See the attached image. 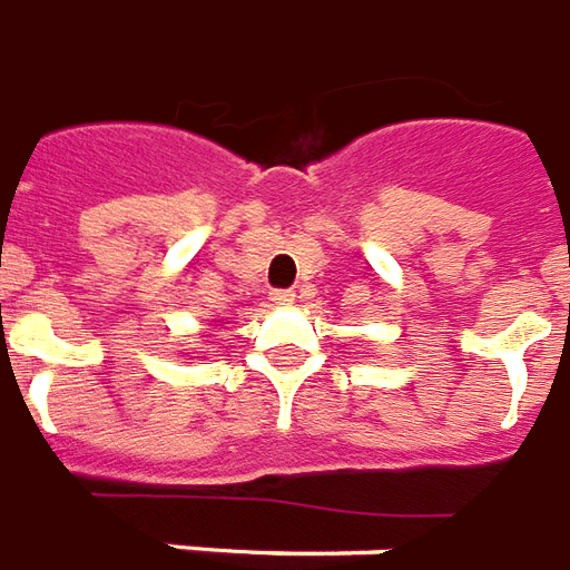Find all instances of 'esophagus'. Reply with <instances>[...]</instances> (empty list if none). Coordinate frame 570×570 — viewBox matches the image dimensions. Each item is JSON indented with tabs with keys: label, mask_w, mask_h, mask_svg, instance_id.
Wrapping results in <instances>:
<instances>
[{
	"label": "esophagus",
	"mask_w": 570,
	"mask_h": 570,
	"mask_svg": "<svg viewBox=\"0 0 570 570\" xmlns=\"http://www.w3.org/2000/svg\"><path fill=\"white\" fill-rule=\"evenodd\" d=\"M273 303H276V306H291V303H294V291H273Z\"/></svg>",
	"instance_id": "34e87169"
}]
</instances>
